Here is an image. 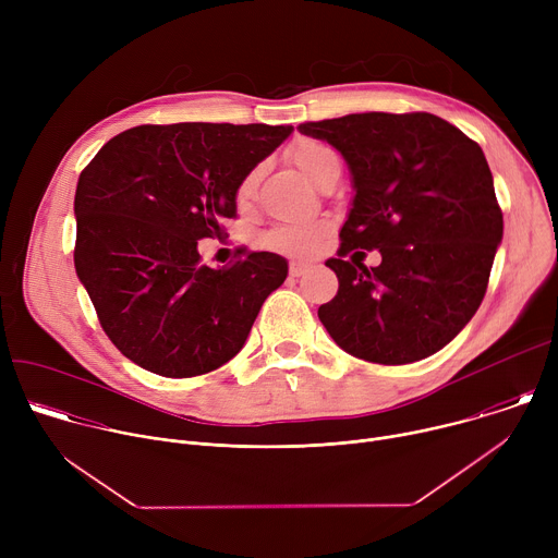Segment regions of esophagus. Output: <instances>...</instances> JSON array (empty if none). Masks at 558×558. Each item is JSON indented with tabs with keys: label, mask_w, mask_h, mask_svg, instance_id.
Masks as SVG:
<instances>
[{
	"label": "esophagus",
	"mask_w": 558,
	"mask_h": 558,
	"mask_svg": "<svg viewBox=\"0 0 558 558\" xmlns=\"http://www.w3.org/2000/svg\"><path fill=\"white\" fill-rule=\"evenodd\" d=\"M306 269H308V265H306V263H300V260H291V263H289V274H291L293 278L302 276Z\"/></svg>",
	"instance_id": "1"
}]
</instances>
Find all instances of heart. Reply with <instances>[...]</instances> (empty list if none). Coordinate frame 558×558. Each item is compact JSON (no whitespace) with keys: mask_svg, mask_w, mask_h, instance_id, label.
<instances>
[{"mask_svg":"<svg viewBox=\"0 0 558 558\" xmlns=\"http://www.w3.org/2000/svg\"><path fill=\"white\" fill-rule=\"evenodd\" d=\"M291 161L298 166V170L313 181L315 185L320 183V179L327 174V170L338 161V154L325 145L317 143L311 138H304L300 143H295L289 151ZM260 179V170H252L241 183L235 187V205L245 207L256 192ZM329 231V222L325 220H308V222H295V225H284V227H276L267 233H263L260 245L269 252L276 254H284V256H308L315 252L317 243L323 241V235Z\"/></svg>","mask_w":558,"mask_h":558,"instance_id":"1","label":"heart"}]
</instances>
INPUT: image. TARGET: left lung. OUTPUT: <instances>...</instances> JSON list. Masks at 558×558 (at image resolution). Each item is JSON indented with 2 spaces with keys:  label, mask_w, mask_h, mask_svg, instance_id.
<instances>
[{
  "label": "left lung",
  "mask_w": 558,
  "mask_h": 558,
  "mask_svg": "<svg viewBox=\"0 0 558 558\" xmlns=\"http://www.w3.org/2000/svg\"><path fill=\"white\" fill-rule=\"evenodd\" d=\"M349 163L355 198L340 231L338 293L317 308L347 353L411 364L444 349L480 308L504 235L486 156L428 112H362L300 123ZM377 248L383 265L341 258Z\"/></svg>",
  "instance_id": "left-lung-1"
}]
</instances>
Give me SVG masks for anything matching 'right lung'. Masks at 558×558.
<instances>
[{"mask_svg": "<svg viewBox=\"0 0 558 558\" xmlns=\"http://www.w3.org/2000/svg\"><path fill=\"white\" fill-rule=\"evenodd\" d=\"M291 125H138L110 138L78 177L74 267L112 344L141 368L196 377L243 349L287 260L238 250L201 263L198 241L235 216V187Z\"/></svg>", "mask_w": 558, "mask_h": 558, "instance_id": "right-lung-1", "label": "right lung"}]
</instances>
